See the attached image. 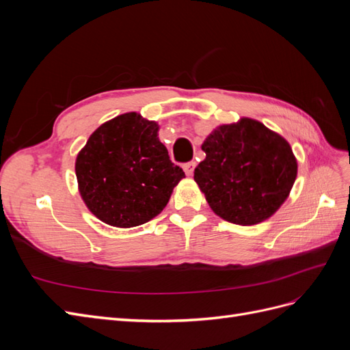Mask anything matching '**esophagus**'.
Masks as SVG:
<instances>
[{
  "instance_id": "34e87169",
  "label": "esophagus",
  "mask_w": 350,
  "mask_h": 350,
  "mask_svg": "<svg viewBox=\"0 0 350 350\" xmlns=\"http://www.w3.org/2000/svg\"><path fill=\"white\" fill-rule=\"evenodd\" d=\"M183 169H184L185 175L191 176V175H193V172H194V169H196V162H188V163H185V165L183 166Z\"/></svg>"
}]
</instances>
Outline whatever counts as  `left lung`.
<instances>
[{
    "label": "left lung",
    "mask_w": 350,
    "mask_h": 350,
    "mask_svg": "<svg viewBox=\"0 0 350 350\" xmlns=\"http://www.w3.org/2000/svg\"><path fill=\"white\" fill-rule=\"evenodd\" d=\"M201 150L206 159L196 167L194 181L219 217L241 226L276 213L298 174L291 144L252 118L219 125Z\"/></svg>",
    "instance_id": "left-lung-1"
}]
</instances>
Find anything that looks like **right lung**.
<instances>
[{
	"label": "right lung",
	"mask_w": 350,
	"mask_h": 350,
	"mask_svg": "<svg viewBox=\"0 0 350 350\" xmlns=\"http://www.w3.org/2000/svg\"><path fill=\"white\" fill-rule=\"evenodd\" d=\"M79 193L103 224L134 228L156 217L183 178L159 140V124L137 112L103 122L76 157Z\"/></svg>",
	"instance_id": "obj_1"
}]
</instances>
